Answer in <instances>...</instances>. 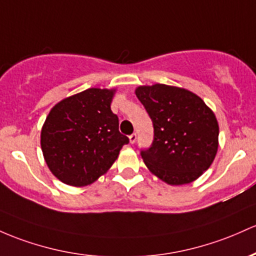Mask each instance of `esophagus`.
<instances>
[{
  "instance_id": "obj_1",
  "label": "esophagus",
  "mask_w": 256,
  "mask_h": 256,
  "mask_svg": "<svg viewBox=\"0 0 256 256\" xmlns=\"http://www.w3.org/2000/svg\"><path fill=\"white\" fill-rule=\"evenodd\" d=\"M128 140H130L131 144H134V143L137 141V134H132L130 137H128Z\"/></svg>"
}]
</instances>
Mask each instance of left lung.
Wrapping results in <instances>:
<instances>
[{
	"label": "left lung",
	"instance_id": "8db88e82",
	"mask_svg": "<svg viewBox=\"0 0 256 256\" xmlns=\"http://www.w3.org/2000/svg\"><path fill=\"white\" fill-rule=\"evenodd\" d=\"M134 94L153 122V143L141 152L148 170L171 186L200 178L218 153V122L214 112L182 87L154 84L138 86Z\"/></svg>",
	"mask_w": 256,
	"mask_h": 256
}]
</instances>
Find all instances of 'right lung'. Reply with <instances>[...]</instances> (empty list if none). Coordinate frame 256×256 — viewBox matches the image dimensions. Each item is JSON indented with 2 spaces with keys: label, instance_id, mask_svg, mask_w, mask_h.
I'll list each match as a JSON object with an SVG mask.
<instances>
[{
  "label": "right lung",
  "instance_id": "add662e5",
  "mask_svg": "<svg viewBox=\"0 0 256 256\" xmlns=\"http://www.w3.org/2000/svg\"><path fill=\"white\" fill-rule=\"evenodd\" d=\"M115 88L85 90L53 106L41 130V150L50 172L84 187L110 169L128 138L110 109Z\"/></svg>",
  "mask_w": 256,
  "mask_h": 256
}]
</instances>
